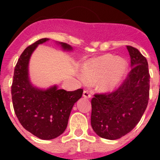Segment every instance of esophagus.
I'll return each instance as SVG.
<instances>
[{"label": "esophagus", "instance_id": "34e87169", "mask_svg": "<svg viewBox=\"0 0 160 160\" xmlns=\"http://www.w3.org/2000/svg\"><path fill=\"white\" fill-rule=\"evenodd\" d=\"M83 97L86 98H90L91 97V94L89 91H87V90H84L83 91Z\"/></svg>", "mask_w": 160, "mask_h": 160}]
</instances>
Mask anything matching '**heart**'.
<instances>
[{"mask_svg": "<svg viewBox=\"0 0 160 160\" xmlns=\"http://www.w3.org/2000/svg\"><path fill=\"white\" fill-rule=\"evenodd\" d=\"M128 70L126 59L105 54L86 62L82 66V77L88 82L97 83L102 91H109L123 81Z\"/></svg>", "mask_w": 160, "mask_h": 160, "instance_id": "b5f03b06", "label": "heart"}]
</instances>
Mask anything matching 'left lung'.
Listing matches in <instances>:
<instances>
[{"mask_svg": "<svg viewBox=\"0 0 160 160\" xmlns=\"http://www.w3.org/2000/svg\"><path fill=\"white\" fill-rule=\"evenodd\" d=\"M131 70L117 90L95 94L91 99V127L98 136L114 140L124 136L140 121L149 100L150 73L146 58L127 46Z\"/></svg>", "mask_w": 160, "mask_h": 160, "instance_id": "8db88e82", "label": "left lung"}]
</instances>
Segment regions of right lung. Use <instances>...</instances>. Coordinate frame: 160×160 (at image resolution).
Here are the masks:
<instances>
[{
    "mask_svg": "<svg viewBox=\"0 0 160 160\" xmlns=\"http://www.w3.org/2000/svg\"><path fill=\"white\" fill-rule=\"evenodd\" d=\"M42 38L28 46L21 54L14 69L11 87L12 105L20 123L26 131L41 139H53L66 130L73 106L82 97V89L74 91L58 90L53 86L47 90L33 87L29 78V62ZM64 50H72L66 43L58 42Z\"/></svg>",
    "mask_w": 160,
    "mask_h": 160,
    "instance_id": "obj_1",
    "label": "right lung"
}]
</instances>
